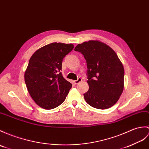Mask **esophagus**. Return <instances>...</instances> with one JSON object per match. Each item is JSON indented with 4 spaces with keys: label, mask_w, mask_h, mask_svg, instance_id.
<instances>
[{
    "label": "esophagus",
    "mask_w": 149,
    "mask_h": 149,
    "mask_svg": "<svg viewBox=\"0 0 149 149\" xmlns=\"http://www.w3.org/2000/svg\"><path fill=\"white\" fill-rule=\"evenodd\" d=\"M81 81H82V79H81V77H79V78L77 79V80L74 81V82L75 83V84H79V83L80 82H81Z\"/></svg>",
    "instance_id": "1"
}]
</instances>
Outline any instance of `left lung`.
I'll return each mask as SVG.
<instances>
[{
	"mask_svg": "<svg viewBox=\"0 0 149 149\" xmlns=\"http://www.w3.org/2000/svg\"><path fill=\"white\" fill-rule=\"evenodd\" d=\"M87 63L89 90L84 94L88 104L107 109L118 101L124 88L123 64L111 47L98 40H89L75 47Z\"/></svg>",
	"mask_w": 149,
	"mask_h": 149,
	"instance_id": "8db88e82",
	"label": "left lung"
}]
</instances>
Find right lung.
Segmentation results:
<instances>
[{
	"label": "right lung",
	"instance_id": "1",
	"mask_svg": "<svg viewBox=\"0 0 149 149\" xmlns=\"http://www.w3.org/2000/svg\"><path fill=\"white\" fill-rule=\"evenodd\" d=\"M74 47L72 44L53 42L40 48L30 59L25 84L34 102L44 109L61 105L72 88L60 71L63 58Z\"/></svg>",
	"mask_w": 149,
	"mask_h": 149
}]
</instances>
